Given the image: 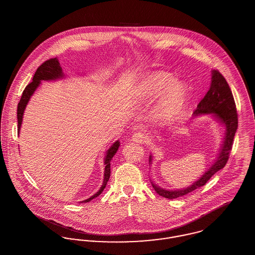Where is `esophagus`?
Masks as SVG:
<instances>
[{
  "mask_svg": "<svg viewBox=\"0 0 255 255\" xmlns=\"http://www.w3.org/2000/svg\"><path fill=\"white\" fill-rule=\"evenodd\" d=\"M131 140L135 143H142L145 140V135L142 132H134L131 136Z\"/></svg>",
  "mask_w": 255,
  "mask_h": 255,
  "instance_id": "obj_1",
  "label": "esophagus"
}]
</instances>
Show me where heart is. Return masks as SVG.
<instances>
[{"instance_id": "1", "label": "heart", "mask_w": 255, "mask_h": 255, "mask_svg": "<svg viewBox=\"0 0 255 255\" xmlns=\"http://www.w3.org/2000/svg\"><path fill=\"white\" fill-rule=\"evenodd\" d=\"M137 92L140 98L146 100L163 95L157 104L156 114L161 121L171 122L181 114L188 96V87L172 73L157 72L141 80Z\"/></svg>"}]
</instances>
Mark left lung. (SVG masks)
Wrapping results in <instances>:
<instances>
[{"label": "left lung", "mask_w": 255, "mask_h": 255, "mask_svg": "<svg viewBox=\"0 0 255 255\" xmlns=\"http://www.w3.org/2000/svg\"><path fill=\"white\" fill-rule=\"evenodd\" d=\"M211 84L208 92L204 96V98L199 102L197 108L193 112V118L199 117L202 115H211L217 122L226 128L225 137L223 143L219 149V154L214 160L213 164L207 169L203 175L187 187H183L181 189L170 190L166 188H162L159 185L151 182L155 191L169 199H174L183 196L192 192L193 190L203 186L208 182L215 173L219 170L223 169L228 162L229 154L231 152L234 137L236 131L238 129V114L235 104V100L230 89L228 82L225 77L219 73L218 71L211 72ZM152 162V156H149V163Z\"/></svg>", "instance_id": "obj_1"}]
</instances>
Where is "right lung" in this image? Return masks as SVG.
I'll use <instances>...</instances> for the list:
<instances>
[{"instance_id":"obj_1","label":"right lung","mask_w":255,"mask_h":255,"mask_svg":"<svg viewBox=\"0 0 255 255\" xmlns=\"http://www.w3.org/2000/svg\"><path fill=\"white\" fill-rule=\"evenodd\" d=\"M65 74L63 73V70L61 68V65L59 63V60L57 58L54 59H50L46 62H44L34 73V76L32 78V81L25 87V89L22 92L20 101L17 105V124H18V128H17V132L19 134V130L21 128V124H22V120H23V113L24 110L26 108V105L28 104L31 96L34 94V92L36 91L37 88L39 87V85L41 84L42 80H57L60 78H64ZM120 146V141L117 140L115 141L109 149L106 151V155L104 158V165H105V169H104V181L100 187V189L93 194L91 197L83 200L82 202H89L91 201L93 198L97 197L98 195H100L102 193V191L104 190V188L106 187V184L109 181L110 175H111V160L114 157V155L117 153L118 149Z\"/></svg>"}]
</instances>
